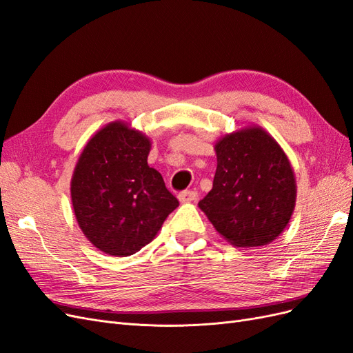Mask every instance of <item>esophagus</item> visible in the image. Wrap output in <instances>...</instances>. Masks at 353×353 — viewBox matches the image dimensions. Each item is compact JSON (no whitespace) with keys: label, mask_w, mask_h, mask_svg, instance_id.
Instances as JSON below:
<instances>
[{"label":"esophagus","mask_w":353,"mask_h":353,"mask_svg":"<svg viewBox=\"0 0 353 353\" xmlns=\"http://www.w3.org/2000/svg\"><path fill=\"white\" fill-rule=\"evenodd\" d=\"M181 203H191V201H196L197 200V191H183V193H179L178 196Z\"/></svg>","instance_id":"34e87169"}]
</instances>
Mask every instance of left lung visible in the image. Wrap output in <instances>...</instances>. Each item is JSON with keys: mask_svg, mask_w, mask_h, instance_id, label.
<instances>
[{"mask_svg": "<svg viewBox=\"0 0 353 353\" xmlns=\"http://www.w3.org/2000/svg\"><path fill=\"white\" fill-rule=\"evenodd\" d=\"M213 187L199 201L212 225L232 245L259 248L272 243L290 222L296 206V178L287 154L258 125L221 137Z\"/></svg>", "mask_w": 353, "mask_h": 353, "instance_id": "8db88e82", "label": "left lung"}]
</instances>
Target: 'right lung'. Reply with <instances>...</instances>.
I'll return each instance as SVG.
<instances>
[{
  "mask_svg": "<svg viewBox=\"0 0 353 353\" xmlns=\"http://www.w3.org/2000/svg\"><path fill=\"white\" fill-rule=\"evenodd\" d=\"M152 141L122 121L110 122L83 147L70 181L74 218L105 254L130 256L150 243L178 200L147 163Z\"/></svg>",
  "mask_w": 353,
  "mask_h": 353,
  "instance_id": "1",
  "label": "right lung"
}]
</instances>
